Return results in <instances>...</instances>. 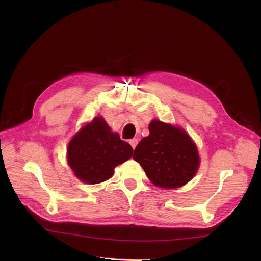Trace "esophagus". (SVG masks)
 I'll use <instances>...</instances> for the list:
<instances>
[{"mask_svg": "<svg viewBox=\"0 0 261 261\" xmlns=\"http://www.w3.org/2000/svg\"><path fill=\"white\" fill-rule=\"evenodd\" d=\"M129 143L131 144L132 148H133V150H134L135 146H136V145H137V143H138V140H137L136 138H133V139H130V140H129Z\"/></svg>", "mask_w": 261, "mask_h": 261, "instance_id": "esophagus-1", "label": "esophagus"}]
</instances>
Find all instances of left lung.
Returning a JSON list of instances; mask_svg holds the SVG:
<instances>
[{
	"mask_svg": "<svg viewBox=\"0 0 261 261\" xmlns=\"http://www.w3.org/2000/svg\"><path fill=\"white\" fill-rule=\"evenodd\" d=\"M150 135L143 137L134 150L133 159L158 187L178 188L187 184L199 166L197 147L180 128L154 120Z\"/></svg>",
	"mask_w": 261,
	"mask_h": 261,
	"instance_id": "1",
	"label": "left lung"
}]
</instances>
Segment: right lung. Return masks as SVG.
I'll return each mask as SVG.
<instances>
[{
    "mask_svg": "<svg viewBox=\"0 0 261 261\" xmlns=\"http://www.w3.org/2000/svg\"><path fill=\"white\" fill-rule=\"evenodd\" d=\"M132 146L111 132L102 118L82 128L68 145L67 159L75 175L87 184H99L114 174V168L130 159Z\"/></svg>",
    "mask_w": 261,
    "mask_h": 261,
    "instance_id": "add662e5",
    "label": "right lung"
}]
</instances>
